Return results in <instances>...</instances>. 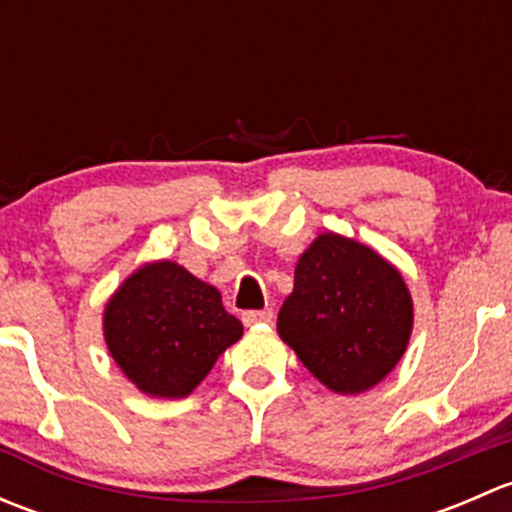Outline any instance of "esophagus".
Here are the masks:
<instances>
[{"instance_id": "1", "label": "esophagus", "mask_w": 512, "mask_h": 512, "mask_svg": "<svg viewBox=\"0 0 512 512\" xmlns=\"http://www.w3.org/2000/svg\"><path fill=\"white\" fill-rule=\"evenodd\" d=\"M272 317H275V312H272L270 307L247 309V312H242V322H245L247 327H252V324H267L272 322Z\"/></svg>"}]
</instances>
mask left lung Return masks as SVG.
Instances as JSON below:
<instances>
[{
  "label": "left lung",
  "instance_id": "1",
  "mask_svg": "<svg viewBox=\"0 0 512 512\" xmlns=\"http://www.w3.org/2000/svg\"><path fill=\"white\" fill-rule=\"evenodd\" d=\"M411 324L404 277L371 247L327 232L299 257L277 332L327 389L361 394L394 369Z\"/></svg>",
  "mask_w": 512,
  "mask_h": 512
}]
</instances>
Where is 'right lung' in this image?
Masks as SVG:
<instances>
[{"mask_svg":"<svg viewBox=\"0 0 512 512\" xmlns=\"http://www.w3.org/2000/svg\"><path fill=\"white\" fill-rule=\"evenodd\" d=\"M108 352L141 391L183 399L242 337L223 297L175 262L128 277L103 314Z\"/></svg>","mask_w":512,"mask_h":512,"instance_id":"obj_1","label":"right lung"}]
</instances>
